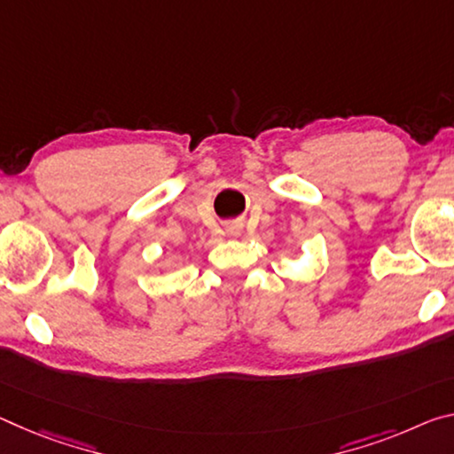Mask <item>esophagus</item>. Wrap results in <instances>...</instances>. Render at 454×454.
Masks as SVG:
<instances>
[{
    "label": "esophagus",
    "mask_w": 454,
    "mask_h": 454,
    "mask_svg": "<svg viewBox=\"0 0 454 454\" xmlns=\"http://www.w3.org/2000/svg\"><path fill=\"white\" fill-rule=\"evenodd\" d=\"M239 232H240L239 226H228V234L230 236H239Z\"/></svg>",
    "instance_id": "esophagus-1"
}]
</instances>
